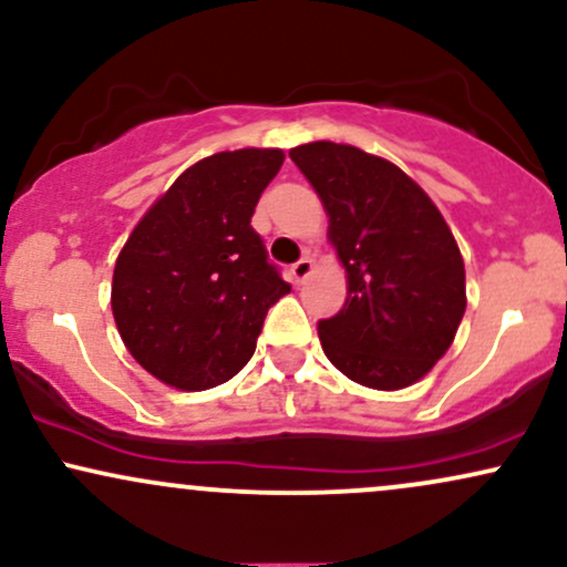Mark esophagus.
<instances>
[{
    "label": "esophagus",
    "mask_w": 567,
    "mask_h": 567,
    "mask_svg": "<svg viewBox=\"0 0 567 567\" xmlns=\"http://www.w3.org/2000/svg\"><path fill=\"white\" fill-rule=\"evenodd\" d=\"M311 271H315V261H311L309 256H303L301 261H296V264L290 266V275H292V279H296L298 285H303L306 277H309Z\"/></svg>",
    "instance_id": "esophagus-1"
}]
</instances>
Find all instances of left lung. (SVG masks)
Wrapping results in <instances>:
<instances>
[{
    "label": "left lung",
    "mask_w": 567,
    "mask_h": 567,
    "mask_svg": "<svg viewBox=\"0 0 567 567\" xmlns=\"http://www.w3.org/2000/svg\"><path fill=\"white\" fill-rule=\"evenodd\" d=\"M290 159L320 194L347 269V303L317 324L328 360L381 392L424 379L466 311L464 258L445 218L400 167L357 146L315 141Z\"/></svg>",
    "instance_id": "1"
}]
</instances>
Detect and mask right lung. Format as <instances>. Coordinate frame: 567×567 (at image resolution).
Instances as JSON below:
<instances>
[{
    "mask_svg": "<svg viewBox=\"0 0 567 567\" xmlns=\"http://www.w3.org/2000/svg\"><path fill=\"white\" fill-rule=\"evenodd\" d=\"M279 148L199 159L148 207L114 266L112 311L130 354L154 379L202 392L234 379L290 285L250 226Z\"/></svg>",
    "mask_w": 567,
    "mask_h": 567,
    "instance_id": "add662e5",
    "label": "right lung"
}]
</instances>
